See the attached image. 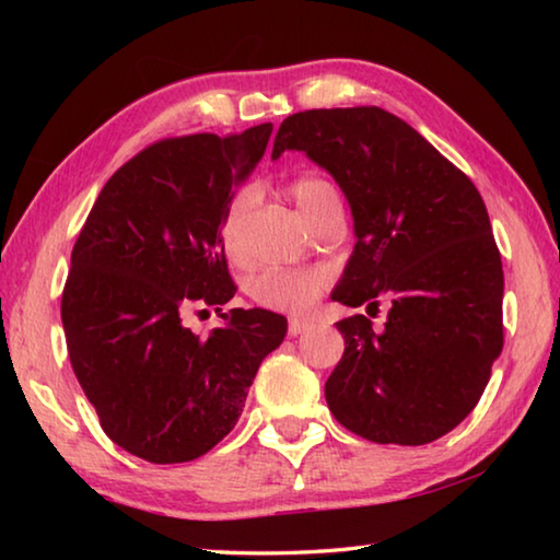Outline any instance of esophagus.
<instances>
[{
    "mask_svg": "<svg viewBox=\"0 0 560 560\" xmlns=\"http://www.w3.org/2000/svg\"><path fill=\"white\" fill-rule=\"evenodd\" d=\"M306 328H308V320L289 318V336H301Z\"/></svg>",
    "mask_w": 560,
    "mask_h": 560,
    "instance_id": "1",
    "label": "esophagus"
}]
</instances>
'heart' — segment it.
Segmentation results:
<instances>
[{
	"mask_svg": "<svg viewBox=\"0 0 560 560\" xmlns=\"http://www.w3.org/2000/svg\"><path fill=\"white\" fill-rule=\"evenodd\" d=\"M289 195L303 220L311 226L316 217L330 205H340L338 189L324 177H299L289 187ZM252 207V192L232 195L224 205L220 220V244L230 261L240 264L244 259V220ZM328 287V273L324 269H267L246 281V293L261 308L281 311V314H301L314 303L320 291Z\"/></svg>",
	"mask_w": 560,
	"mask_h": 560,
	"instance_id": "b5f03b06",
	"label": "heart"
}]
</instances>
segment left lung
<instances>
[{
	"mask_svg": "<svg viewBox=\"0 0 560 560\" xmlns=\"http://www.w3.org/2000/svg\"><path fill=\"white\" fill-rule=\"evenodd\" d=\"M303 150L343 189L355 252L334 301L346 348L326 402L377 444H428L457 428L504 348V271L479 189L402 118L377 106L314 108L281 122L273 158Z\"/></svg>",
	"mask_w": 560,
	"mask_h": 560,
	"instance_id": "8db88e82",
	"label": "left lung"
}]
</instances>
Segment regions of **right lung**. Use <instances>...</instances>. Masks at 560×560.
<instances>
[{
	"label": "right lung",
	"mask_w": 560,
	"mask_h": 560,
	"mask_svg": "<svg viewBox=\"0 0 560 560\" xmlns=\"http://www.w3.org/2000/svg\"><path fill=\"white\" fill-rule=\"evenodd\" d=\"M271 130L143 148L101 189L73 244L61 296L73 373L103 432L145 462H189L224 440L287 336V318L264 308H232L207 338L183 324L236 293L220 220Z\"/></svg>",
	"instance_id": "add662e5"
}]
</instances>
